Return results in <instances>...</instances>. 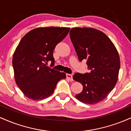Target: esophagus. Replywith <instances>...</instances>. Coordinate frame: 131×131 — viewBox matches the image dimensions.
<instances>
[{"instance_id":"esophagus-1","label":"esophagus","mask_w":131,"mask_h":131,"mask_svg":"<svg viewBox=\"0 0 131 131\" xmlns=\"http://www.w3.org/2000/svg\"><path fill=\"white\" fill-rule=\"evenodd\" d=\"M67 78L68 79H69V80L71 81H73V76H72V75L70 74H67Z\"/></svg>"}]
</instances>
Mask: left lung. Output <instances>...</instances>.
Wrapping results in <instances>:
<instances>
[{"label": "left lung", "instance_id": "8db88e82", "mask_svg": "<svg viewBox=\"0 0 131 131\" xmlns=\"http://www.w3.org/2000/svg\"><path fill=\"white\" fill-rule=\"evenodd\" d=\"M70 36L79 61L87 60L89 70L73 76L83 86L75 97L88 104L98 103L108 95L118 81L120 59L116 48L105 33L95 28H73Z\"/></svg>", "mask_w": 131, "mask_h": 131}]
</instances>
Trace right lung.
<instances>
[{"instance_id":"1","label":"right lung","mask_w":131,"mask_h":131,"mask_svg":"<svg viewBox=\"0 0 131 131\" xmlns=\"http://www.w3.org/2000/svg\"><path fill=\"white\" fill-rule=\"evenodd\" d=\"M70 28L41 27L31 30L19 42L13 55L14 77L23 94L39 100L53 93L58 82L66 74L47 67L54 63L55 46L67 36Z\"/></svg>"}]
</instances>
